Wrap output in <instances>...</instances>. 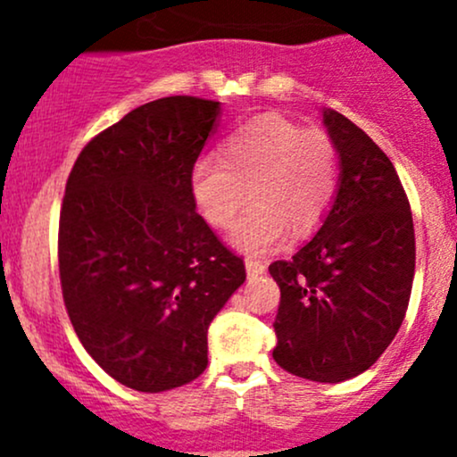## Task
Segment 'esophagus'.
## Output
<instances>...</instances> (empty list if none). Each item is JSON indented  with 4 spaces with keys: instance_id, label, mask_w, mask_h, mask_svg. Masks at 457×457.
<instances>
[{
    "instance_id": "esophagus-1",
    "label": "esophagus",
    "mask_w": 457,
    "mask_h": 457,
    "mask_svg": "<svg viewBox=\"0 0 457 457\" xmlns=\"http://www.w3.org/2000/svg\"><path fill=\"white\" fill-rule=\"evenodd\" d=\"M263 271H265V265L261 263V261L245 259V274H248V278H256V276H261Z\"/></svg>"
}]
</instances>
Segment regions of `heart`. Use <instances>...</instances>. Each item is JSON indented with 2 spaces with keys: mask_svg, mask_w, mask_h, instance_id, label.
<instances>
[{
  "mask_svg": "<svg viewBox=\"0 0 457 457\" xmlns=\"http://www.w3.org/2000/svg\"><path fill=\"white\" fill-rule=\"evenodd\" d=\"M222 151V160L194 163L189 189L215 228L230 227L245 198L253 201L230 233L235 248L270 253L285 242L287 230L304 237L320 227L339 186L337 148L324 131L265 114L230 133Z\"/></svg>",
  "mask_w": 457,
  "mask_h": 457,
  "instance_id": "obj_1",
  "label": "heart"
}]
</instances>
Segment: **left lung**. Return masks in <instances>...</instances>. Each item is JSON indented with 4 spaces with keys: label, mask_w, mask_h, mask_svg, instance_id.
<instances>
[{
    "label": "left lung",
    "mask_w": 457,
    "mask_h": 457,
    "mask_svg": "<svg viewBox=\"0 0 457 457\" xmlns=\"http://www.w3.org/2000/svg\"><path fill=\"white\" fill-rule=\"evenodd\" d=\"M321 116L339 155V186L311 242L270 265L280 287L271 356L297 378L337 384L367 371L402 326L414 278V227L382 148L339 112Z\"/></svg>",
    "instance_id": "1"
}]
</instances>
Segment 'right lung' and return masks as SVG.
I'll return each instance as SVG.
<instances>
[{"label": "right lung", "mask_w": 457, "mask_h": 457, "mask_svg": "<svg viewBox=\"0 0 457 457\" xmlns=\"http://www.w3.org/2000/svg\"><path fill=\"white\" fill-rule=\"evenodd\" d=\"M222 105L166 96L92 137L66 181L60 283L81 345L116 382L162 393L207 369V330L244 261L196 213L189 172Z\"/></svg>", "instance_id": "obj_1"}]
</instances>
